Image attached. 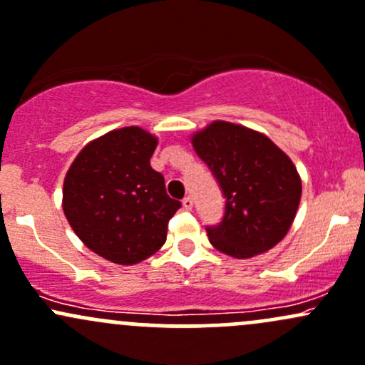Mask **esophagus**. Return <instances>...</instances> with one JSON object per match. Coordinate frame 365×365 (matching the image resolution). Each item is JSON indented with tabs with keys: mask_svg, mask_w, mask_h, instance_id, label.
I'll use <instances>...</instances> for the list:
<instances>
[{
	"mask_svg": "<svg viewBox=\"0 0 365 365\" xmlns=\"http://www.w3.org/2000/svg\"><path fill=\"white\" fill-rule=\"evenodd\" d=\"M182 209H186V210L193 209V200H191L190 197L184 198V200H182Z\"/></svg>",
	"mask_w": 365,
	"mask_h": 365,
	"instance_id": "esophagus-1",
	"label": "esophagus"
}]
</instances>
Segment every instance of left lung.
<instances>
[{"label": "left lung", "mask_w": 365, "mask_h": 365, "mask_svg": "<svg viewBox=\"0 0 365 365\" xmlns=\"http://www.w3.org/2000/svg\"><path fill=\"white\" fill-rule=\"evenodd\" d=\"M191 144L226 198L221 225L207 228L210 244L235 259L273 249L299 207L303 187L292 160L261 132L222 120L195 132Z\"/></svg>", "instance_id": "8db88e82"}]
</instances>
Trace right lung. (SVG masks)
<instances>
[{
    "label": "right lung",
    "instance_id": "add662e5",
    "mask_svg": "<svg viewBox=\"0 0 365 365\" xmlns=\"http://www.w3.org/2000/svg\"><path fill=\"white\" fill-rule=\"evenodd\" d=\"M158 137L123 127L90 140L69 167L62 210L92 252L116 264H137L167 240V222L181 207L150 160Z\"/></svg>",
    "mask_w": 365,
    "mask_h": 365
}]
</instances>
